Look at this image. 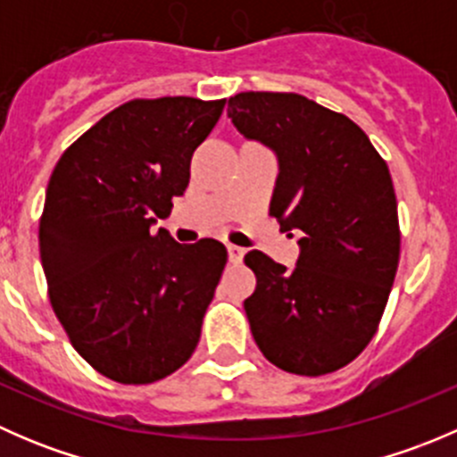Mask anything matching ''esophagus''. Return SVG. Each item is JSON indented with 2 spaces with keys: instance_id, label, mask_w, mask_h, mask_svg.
Segmentation results:
<instances>
[{
  "instance_id": "1",
  "label": "esophagus",
  "mask_w": 457,
  "mask_h": 457,
  "mask_svg": "<svg viewBox=\"0 0 457 457\" xmlns=\"http://www.w3.org/2000/svg\"><path fill=\"white\" fill-rule=\"evenodd\" d=\"M228 256H229V262H234V265H238V262H243V256H245V250L238 245H232L229 243L228 245Z\"/></svg>"
}]
</instances>
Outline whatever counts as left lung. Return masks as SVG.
I'll return each mask as SVG.
<instances>
[{
    "label": "left lung",
    "mask_w": 457,
    "mask_h": 457,
    "mask_svg": "<svg viewBox=\"0 0 457 457\" xmlns=\"http://www.w3.org/2000/svg\"><path fill=\"white\" fill-rule=\"evenodd\" d=\"M228 117L278 159L270 214L301 232L294 270L252 250L245 298L258 349L271 365L322 376L370 345L400 258L398 203L385 159L345 114L296 92H241Z\"/></svg>",
    "instance_id": "left-lung-1"
}]
</instances>
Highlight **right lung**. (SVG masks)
Segmentation results:
<instances>
[{"mask_svg":"<svg viewBox=\"0 0 457 457\" xmlns=\"http://www.w3.org/2000/svg\"><path fill=\"white\" fill-rule=\"evenodd\" d=\"M225 99H135L57 161L39 220L48 296L72 347L121 385H150L195 353L228 250L181 245L152 225L190 183Z\"/></svg>","mask_w":457,"mask_h":457,"instance_id":"right-lung-1","label":"right lung"}]
</instances>
